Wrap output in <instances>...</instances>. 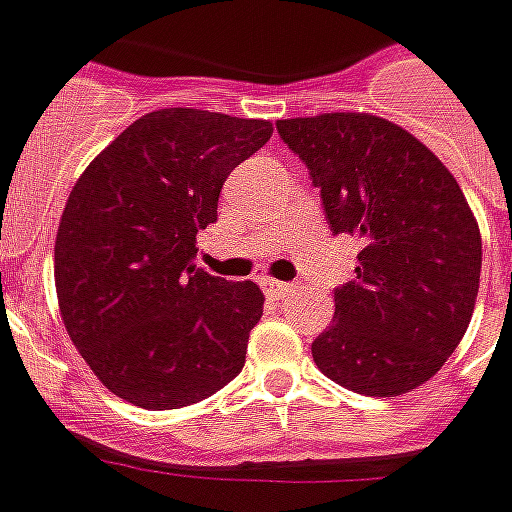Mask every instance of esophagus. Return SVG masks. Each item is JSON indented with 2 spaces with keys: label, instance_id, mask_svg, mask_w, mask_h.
<instances>
[{
  "label": "esophagus",
  "instance_id": "esophagus-1",
  "mask_svg": "<svg viewBox=\"0 0 512 512\" xmlns=\"http://www.w3.org/2000/svg\"><path fill=\"white\" fill-rule=\"evenodd\" d=\"M262 285H265V290H270V293H276V296H285V293H290V290H293V285H290V282H279V279H265Z\"/></svg>",
  "mask_w": 512,
  "mask_h": 512
}]
</instances>
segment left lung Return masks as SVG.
<instances>
[{
	"label": "left lung",
	"instance_id": "left-lung-1",
	"mask_svg": "<svg viewBox=\"0 0 512 512\" xmlns=\"http://www.w3.org/2000/svg\"><path fill=\"white\" fill-rule=\"evenodd\" d=\"M307 165L333 236L362 242L356 279L313 362L364 396H402L439 373L470 325L482 236L453 173L399 125L370 113L279 119Z\"/></svg>",
	"mask_w": 512,
	"mask_h": 512
}]
</instances>
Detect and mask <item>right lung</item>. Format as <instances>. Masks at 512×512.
I'll return each mask as SVG.
<instances>
[{
	"instance_id": "obj_1",
	"label": "right lung",
	"mask_w": 512,
	"mask_h": 512,
	"mask_svg": "<svg viewBox=\"0 0 512 512\" xmlns=\"http://www.w3.org/2000/svg\"><path fill=\"white\" fill-rule=\"evenodd\" d=\"M273 125L196 108L153 110L73 185L53 276L70 342L96 379L145 410L213 396L245 367L265 296L193 265L230 170Z\"/></svg>"
}]
</instances>
